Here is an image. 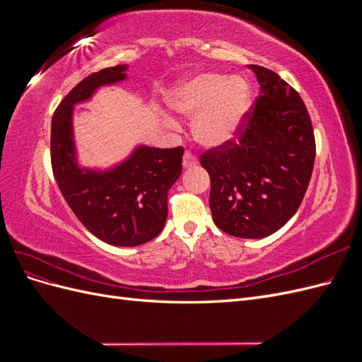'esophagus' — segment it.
<instances>
[{
  "instance_id": "obj_1",
  "label": "esophagus",
  "mask_w": 362,
  "mask_h": 362,
  "mask_svg": "<svg viewBox=\"0 0 362 362\" xmlns=\"http://www.w3.org/2000/svg\"><path fill=\"white\" fill-rule=\"evenodd\" d=\"M196 157L192 154L190 151H185V154H184V158H182V166L185 168V169H190V168H193V166H196Z\"/></svg>"
}]
</instances>
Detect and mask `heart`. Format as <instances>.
I'll use <instances>...</instances> for the list:
<instances>
[{"mask_svg":"<svg viewBox=\"0 0 362 362\" xmlns=\"http://www.w3.org/2000/svg\"><path fill=\"white\" fill-rule=\"evenodd\" d=\"M170 104L185 116H196L193 134L202 146L221 148L242 128L250 90L240 76L205 72L184 81L173 92Z\"/></svg>","mask_w":362,"mask_h":362,"instance_id":"heart-1","label":"heart"}]
</instances>
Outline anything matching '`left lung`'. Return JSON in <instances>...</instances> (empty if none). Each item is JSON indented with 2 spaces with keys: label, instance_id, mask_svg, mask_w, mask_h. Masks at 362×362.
Masks as SVG:
<instances>
[{
  "label": "left lung",
  "instance_id": "obj_1",
  "mask_svg": "<svg viewBox=\"0 0 362 362\" xmlns=\"http://www.w3.org/2000/svg\"><path fill=\"white\" fill-rule=\"evenodd\" d=\"M259 95L234 140L199 157L210 175L213 221L223 233L262 238L286 225L308 189L315 139L299 93L278 74L249 64Z\"/></svg>",
  "mask_w": 362,
  "mask_h": 362
}]
</instances>
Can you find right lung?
<instances>
[{
	"instance_id": "add662e5",
	"label": "right lung",
	"mask_w": 362,
	"mask_h": 362,
	"mask_svg": "<svg viewBox=\"0 0 362 362\" xmlns=\"http://www.w3.org/2000/svg\"><path fill=\"white\" fill-rule=\"evenodd\" d=\"M125 66L90 74L63 98L51 124V166L64 201L76 218L103 242L139 246L156 238L168 217V193L182 170L184 148L136 149L110 172L81 170L72 141L74 104L96 87L125 78Z\"/></svg>"
}]
</instances>
